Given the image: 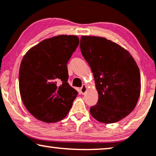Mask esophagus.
<instances>
[{
    "label": "esophagus",
    "instance_id": "obj_1",
    "mask_svg": "<svg viewBox=\"0 0 156 156\" xmlns=\"http://www.w3.org/2000/svg\"><path fill=\"white\" fill-rule=\"evenodd\" d=\"M87 87L86 85H84V86H82V87H81L80 92L82 94H84L87 92Z\"/></svg>",
    "mask_w": 156,
    "mask_h": 156
}]
</instances>
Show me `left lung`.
<instances>
[{"instance_id": "1", "label": "left lung", "mask_w": 156, "mask_h": 156, "mask_svg": "<svg viewBox=\"0 0 156 156\" xmlns=\"http://www.w3.org/2000/svg\"><path fill=\"white\" fill-rule=\"evenodd\" d=\"M80 50L90 66L99 99L90 108L96 120L113 123L135 108L140 94V75L133 57L105 37L82 36Z\"/></svg>"}]
</instances>
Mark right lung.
Wrapping results in <instances>:
<instances>
[{"label":"right lung","mask_w":156,"mask_h":156,"mask_svg":"<svg viewBox=\"0 0 156 156\" xmlns=\"http://www.w3.org/2000/svg\"><path fill=\"white\" fill-rule=\"evenodd\" d=\"M79 44L77 36H55L42 40L23 57L19 69L21 99L39 121H61L72 108L78 92L67 82V64Z\"/></svg>","instance_id":"1"}]
</instances>
